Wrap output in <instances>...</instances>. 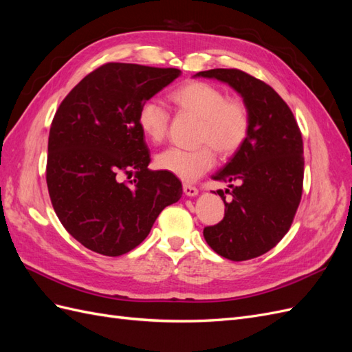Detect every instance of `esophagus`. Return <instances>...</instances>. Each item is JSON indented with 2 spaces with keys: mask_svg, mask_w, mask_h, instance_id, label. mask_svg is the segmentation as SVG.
I'll list each match as a JSON object with an SVG mask.
<instances>
[{
  "mask_svg": "<svg viewBox=\"0 0 352 352\" xmlns=\"http://www.w3.org/2000/svg\"><path fill=\"white\" fill-rule=\"evenodd\" d=\"M184 192L188 197H195L198 195V188L194 185H189V184H184Z\"/></svg>",
  "mask_w": 352,
  "mask_h": 352,
  "instance_id": "1",
  "label": "esophagus"
}]
</instances>
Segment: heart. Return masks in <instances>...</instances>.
Listing matches in <instances>:
<instances>
[{
  "label": "heart",
  "mask_w": 352,
  "mask_h": 352,
  "mask_svg": "<svg viewBox=\"0 0 352 352\" xmlns=\"http://www.w3.org/2000/svg\"><path fill=\"white\" fill-rule=\"evenodd\" d=\"M177 109L199 119L195 150L168 148L157 157V166L179 179H198L214 164L216 153L235 154L248 140L251 114L248 105L239 98H230L216 85L192 80L180 85L168 94ZM138 126L146 140L162 142L167 135L168 114L154 101H145L138 110Z\"/></svg>",
  "instance_id": "obj_1"
}]
</instances>
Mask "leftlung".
<instances>
[{"label":"left lung","mask_w":352,"mask_h":352,"mask_svg":"<svg viewBox=\"0 0 352 352\" xmlns=\"http://www.w3.org/2000/svg\"><path fill=\"white\" fill-rule=\"evenodd\" d=\"M195 76L229 83L251 114L248 140L212 179L239 182L225 201V217L204 228L212 251L245 261L270 251L289 230L302 195L304 148L295 117L270 85L238 69H212ZM229 190V189H228Z\"/></svg>","instance_id":"left-lung-1"}]
</instances>
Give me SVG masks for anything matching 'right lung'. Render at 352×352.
Instances as JSON below:
<instances>
[{
  "instance_id": "right-lung-1",
  "label": "right lung",
  "mask_w": 352,
  "mask_h": 352,
  "mask_svg": "<svg viewBox=\"0 0 352 352\" xmlns=\"http://www.w3.org/2000/svg\"><path fill=\"white\" fill-rule=\"evenodd\" d=\"M179 69L105 63L61 101L51 123L47 185L57 217L83 247L109 257L136 248L182 197L180 180L150 170L138 110ZM133 177L127 183L122 177Z\"/></svg>"
}]
</instances>
